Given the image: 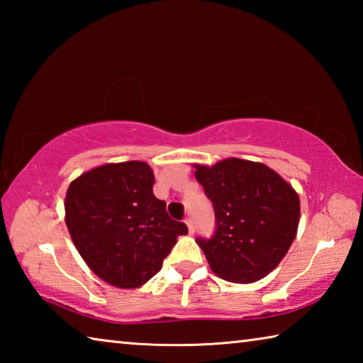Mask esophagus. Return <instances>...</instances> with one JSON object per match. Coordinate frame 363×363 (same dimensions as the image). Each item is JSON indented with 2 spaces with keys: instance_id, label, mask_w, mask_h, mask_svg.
<instances>
[{
  "instance_id": "34e87169",
  "label": "esophagus",
  "mask_w": 363,
  "mask_h": 363,
  "mask_svg": "<svg viewBox=\"0 0 363 363\" xmlns=\"http://www.w3.org/2000/svg\"><path fill=\"white\" fill-rule=\"evenodd\" d=\"M184 223H186V225H187V229H189V232H190V233H194V232H195V225H194V220H192V219L187 218L186 220H184Z\"/></svg>"
}]
</instances>
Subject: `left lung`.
Returning <instances> with one entry per match:
<instances>
[{"label":"left lung","instance_id":"1","mask_svg":"<svg viewBox=\"0 0 363 363\" xmlns=\"http://www.w3.org/2000/svg\"><path fill=\"white\" fill-rule=\"evenodd\" d=\"M195 179L211 200L216 230L196 238L214 274L227 281L253 284L279 266L296 237L299 196L264 163L220 160L195 164Z\"/></svg>","mask_w":363,"mask_h":363}]
</instances>
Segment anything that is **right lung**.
<instances>
[{
	"instance_id": "obj_1",
	"label": "right lung",
	"mask_w": 363,
	"mask_h": 363,
	"mask_svg": "<svg viewBox=\"0 0 363 363\" xmlns=\"http://www.w3.org/2000/svg\"><path fill=\"white\" fill-rule=\"evenodd\" d=\"M155 176L144 162L107 163L70 182L65 224L78 253L97 277L118 288L149 281L179 235L167 203L153 195Z\"/></svg>"
}]
</instances>
